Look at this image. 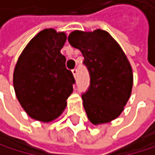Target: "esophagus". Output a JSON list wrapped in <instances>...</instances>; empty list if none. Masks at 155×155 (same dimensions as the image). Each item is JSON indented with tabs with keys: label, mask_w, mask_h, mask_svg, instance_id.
Wrapping results in <instances>:
<instances>
[{
	"label": "esophagus",
	"mask_w": 155,
	"mask_h": 155,
	"mask_svg": "<svg viewBox=\"0 0 155 155\" xmlns=\"http://www.w3.org/2000/svg\"><path fill=\"white\" fill-rule=\"evenodd\" d=\"M72 72H73V74H74V78H77V76H78V69H77V68L73 69V70H72Z\"/></svg>",
	"instance_id": "obj_1"
}]
</instances>
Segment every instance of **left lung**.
<instances>
[{
  "label": "left lung",
  "mask_w": 155,
  "mask_h": 155,
  "mask_svg": "<svg viewBox=\"0 0 155 155\" xmlns=\"http://www.w3.org/2000/svg\"><path fill=\"white\" fill-rule=\"evenodd\" d=\"M70 45L81 51L90 76L88 90L82 94L83 106L94 125L108 123L124 110L131 94L132 69L125 52L105 30H74Z\"/></svg>",
  "instance_id": "8db88e82"
}]
</instances>
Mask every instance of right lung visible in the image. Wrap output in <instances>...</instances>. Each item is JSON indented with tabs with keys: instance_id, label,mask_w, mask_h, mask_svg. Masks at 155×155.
I'll list each match as a JSON object with an SVG mask.
<instances>
[{
	"instance_id": "right-lung-1",
	"label": "right lung",
	"mask_w": 155,
	"mask_h": 155,
	"mask_svg": "<svg viewBox=\"0 0 155 155\" xmlns=\"http://www.w3.org/2000/svg\"><path fill=\"white\" fill-rule=\"evenodd\" d=\"M65 41L64 32L42 30L30 40L15 66L16 97L28 115L37 121L48 123L60 116L73 92L76 81L60 52Z\"/></svg>"
}]
</instances>
